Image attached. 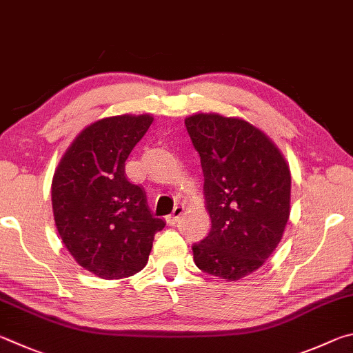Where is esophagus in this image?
Returning a JSON list of instances; mask_svg holds the SVG:
<instances>
[{"label": "esophagus", "mask_w": 353, "mask_h": 353, "mask_svg": "<svg viewBox=\"0 0 353 353\" xmlns=\"http://www.w3.org/2000/svg\"><path fill=\"white\" fill-rule=\"evenodd\" d=\"M183 212H184V206L178 205V206L173 208V212L169 215V217H167V223H169V225H175L176 221L180 220Z\"/></svg>", "instance_id": "1"}]
</instances>
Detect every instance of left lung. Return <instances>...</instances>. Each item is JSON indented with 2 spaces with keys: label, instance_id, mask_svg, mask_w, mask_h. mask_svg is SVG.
<instances>
[{
  "label": "left lung",
  "instance_id": "1",
  "mask_svg": "<svg viewBox=\"0 0 353 353\" xmlns=\"http://www.w3.org/2000/svg\"><path fill=\"white\" fill-rule=\"evenodd\" d=\"M200 154L211 232L192 246L195 265L239 281L262 267L290 217L292 175L279 148L239 117L199 113L184 119Z\"/></svg>",
  "mask_w": 353,
  "mask_h": 353
}]
</instances>
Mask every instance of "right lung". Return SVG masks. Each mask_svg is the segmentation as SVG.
Wrapping results in <instances>:
<instances>
[{"mask_svg":"<svg viewBox=\"0 0 353 353\" xmlns=\"http://www.w3.org/2000/svg\"><path fill=\"white\" fill-rule=\"evenodd\" d=\"M153 122L150 114L96 121L68 147L52 178V212L61 242L80 267L102 279H122L145 267L154 219L144 189L130 183L125 161Z\"/></svg>","mask_w":353,"mask_h":353,"instance_id":"right-lung-1","label":"right lung"}]
</instances>
